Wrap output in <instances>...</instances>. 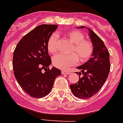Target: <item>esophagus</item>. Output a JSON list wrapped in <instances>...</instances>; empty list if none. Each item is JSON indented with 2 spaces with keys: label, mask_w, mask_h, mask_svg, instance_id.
Returning <instances> with one entry per match:
<instances>
[{
  "label": "esophagus",
  "mask_w": 123,
  "mask_h": 123,
  "mask_svg": "<svg viewBox=\"0 0 123 123\" xmlns=\"http://www.w3.org/2000/svg\"><path fill=\"white\" fill-rule=\"evenodd\" d=\"M69 73H70V72L69 71H65V70L62 71V74H69Z\"/></svg>",
  "instance_id": "1"
}]
</instances>
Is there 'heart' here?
Here are the masks:
<instances>
[{
  "mask_svg": "<svg viewBox=\"0 0 123 123\" xmlns=\"http://www.w3.org/2000/svg\"><path fill=\"white\" fill-rule=\"evenodd\" d=\"M65 36L73 44L69 55L58 54L52 58V64L59 69H68L76 65L79 62L85 63L91 58L94 51L93 45L91 41L85 39V36L78 30H72L67 32ZM47 49L49 53L55 54L59 50L58 35L52 34L49 38Z\"/></svg>",
  "mask_w": 123,
  "mask_h": 123,
  "instance_id": "1",
  "label": "heart"
}]
</instances>
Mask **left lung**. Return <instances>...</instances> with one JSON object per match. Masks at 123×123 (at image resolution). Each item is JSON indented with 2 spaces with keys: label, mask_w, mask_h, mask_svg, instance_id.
Listing matches in <instances>:
<instances>
[{
  "label": "left lung",
  "mask_w": 123,
  "mask_h": 123,
  "mask_svg": "<svg viewBox=\"0 0 123 123\" xmlns=\"http://www.w3.org/2000/svg\"><path fill=\"white\" fill-rule=\"evenodd\" d=\"M81 28H84L82 26ZM89 30V36L93 43L94 51L89 60L78 67L83 74L78 82L71 84L70 87L74 95L79 98L87 99L99 91L108 76L110 70V53L103 41L93 32ZM78 74V73H76Z\"/></svg>",
  "instance_id": "left-lung-1"
}]
</instances>
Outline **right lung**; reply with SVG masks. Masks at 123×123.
Wrapping results in <instances>:
<instances>
[{"mask_svg": "<svg viewBox=\"0 0 123 123\" xmlns=\"http://www.w3.org/2000/svg\"><path fill=\"white\" fill-rule=\"evenodd\" d=\"M57 27L56 25L37 26L19 41L13 52L15 77L23 91L32 97L47 95L55 78L61 74L60 69H49L51 59L47 49L49 38Z\"/></svg>", "mask_w": 123, "mask_h": 123, "instance_id": "1", "label": "right lung"}]
</instances>
